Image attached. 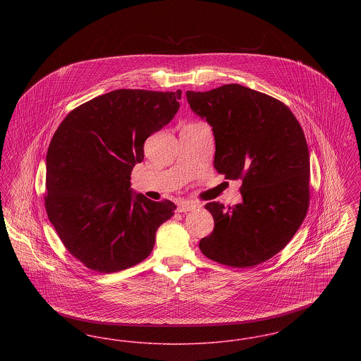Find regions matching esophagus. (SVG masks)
<instances>
[{
  "label": "esophagus",
  "instance_id": "1",
  "mask_svg": "<svg viewBox=\"0 0 361 361\" xmlns=\"http://www.w3.org/2000/svg\"><path fill=\"white\" fill-rule=\"evenodd\" d=\"M196 204H193V203H189V202H183V203H180L178 207H177V211L178 212H188L190 209H195L196 208Z\"/></svg>",
  "mask_w": 361,
  "mask_h": 361
}]
</instances>
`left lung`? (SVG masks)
I'll list each match as a JSON object with an SVG mask.
<instances>
[{
    "label": "left lung",
    "mask_w": 361,
    "mask_h": 361,
    "mask_svg": "<svg viewBox=\"0 0 361 361\" xmlns=\"http://www.w3.org/2000/svg\"><path fill=\"white\" fill-rule=\"evenodd\" d=\"M190 109L212 127L214 166L242 180L240 204L207 203L214 231L199 247L234 268L258 265L295 235L309 209L310 157L305 133L287 105L250 87L228 84L187 92Z\"/></svg>",
    "instance_id": "1"
}]
</instances>
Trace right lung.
<instances>
[{
	"label": "right lung",
	"mask_w": 361,
	"mask_h": 361,
	"mask_svg": "<svg viewBox=\"0 0 361 361\" xmlns=\"http://www.w3.org/2000/svg\"><path fill=\"white\" fill-rule=\"evenodd\" d=\"M181 90L118 89L80 105L52 137L46 158L49 219L70 255L112 274L149 257L158 227L174 215L169 200L131 189L145 140L177 114Z\"/></svg>",
	"instance_id": "obj_1"
}]
</instances>
